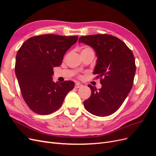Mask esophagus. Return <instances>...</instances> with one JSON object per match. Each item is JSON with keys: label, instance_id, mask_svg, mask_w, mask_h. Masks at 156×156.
<instances>
[{"label": "esophagus", "instance_id": "esophagus-1", "mask_svg": "<svg viewBox=\"0 0 156 156\" xmlns=\"http://www.w3.org/2000/svg\"><path fill=\"white\" fill-rule=\"evenodd\" d=\"M81 87H83V85H82L81 83H75V88H81Z\"/></svg>", "mask_w": 156, "mask_h": 156}]
</instances>
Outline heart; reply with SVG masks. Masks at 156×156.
I'll return each instance as SVG.
<instances>
[{"label":"heart","mask_w":156,"mask_h":156,"mask_svg":"<svg viewBox=\"0 0 156 156\" xmlns=\"http://www.w3.org/2000/svg\"><path fill=\"white\" fill-rule=\"evenodd\" d=\"M89 52H94V51L90 48H84L82 49L81 53H89Z\"/></svg>","instance_id":"b5f03b06"}]
</instances>
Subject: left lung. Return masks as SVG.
<instances>
[{
    "label": "left lung",
    "instance_id": "1",
    "mask_svg": "<svg viewBox=\"0 0 156 156\" xmlns=\"http://www.w3.org/2000/svg\"><path fill=\"white\" fill-rule=\"evenodd\" d=\"M79 42L95 51L98 58L93 73L100 78L101 84L98 90L88 84L92 94L84 101V106L94 115H111L120 107L133 87L136 71L134 55L124 42L112 35L81 36Z\"/></svg>",
    "mask_w": 156,
    "mask_h": 156
}]
</instances>
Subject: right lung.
Wrapping results in <instances>:
<instances>
[{"label":"right lung","mask_w":156,"mask_h":156,"mask_svg":"<svg viewBox=\"0 0 156 156\" xmlns=\"http://www.w3.org/2000/svg\"><path fill=\"white\" fill-rule=\"evenodd\" d=\"M77 40V36H36L19 49L15 72L22 96L33 112L41 115L54 112L74 88L71 81L55 83L53 75V68L60 66L66 52Z\"/></svg>","instance_id":"obj_1"}]
</instances>
